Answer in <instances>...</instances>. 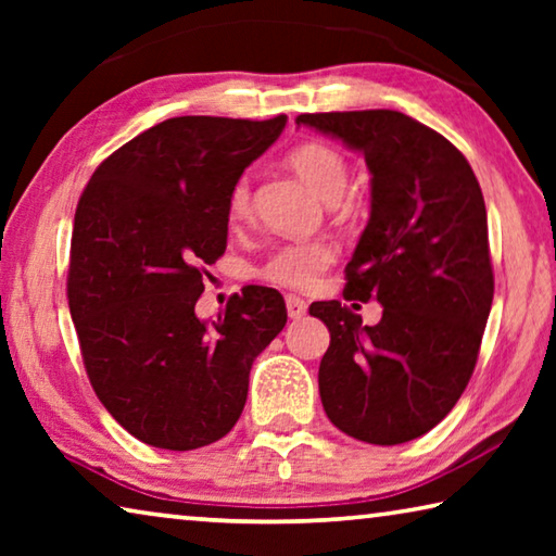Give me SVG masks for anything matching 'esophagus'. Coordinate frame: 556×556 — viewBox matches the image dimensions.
<instances>
[{
	"instance_id": "esophagus-1",
	"label": "esophagus",
	"mask_w": 556,
	"mask_h": 556,
	"mask_svg": "<svg viewBox=\"0 0 556 556\" xmlns=\"http://www.w3.org/2000/svg\"><path fill=\"white\" fill-rule=\"evenodd\" d=\"M287 314H289V318H294V321L304 318L306 316V301L294 296V294H287Z\"/></svg>"
}]
</instances>
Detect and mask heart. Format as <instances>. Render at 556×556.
Instances as JSON below:
<instances>
[{"label":"heart","instance_id":"1","mask_svg":"<svg viewBox=\"0 0 556 556\" xmlns=\"http://www.w3.org/2000/svg\"><path fill=\"white\" fill-rule=\"evenodd\" d=\"M289 166L299 174L312 191H316L326 203H336L345 193L351 181V166L341 152L321 142H306L289 154ZM252 215V184L248 176H240L228 193V220L242 225ZM336 248L328 240L287 242L277 248L260 267L262 279L271 285L308 291L314 289L326 269L333 265Z\"/></svg>","mask_w":556,"mask_h":556}]
</instances>
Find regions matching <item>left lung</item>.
Wrapping results in <instances>:
<instances>
[{"label": "left lung", "instance_id": "8db88e82", "mask_svg": "<svg viewBox=\"0 0 556 556\" xmlns=\"http://www.w3.org/2000/svg\"><path fill=\"white\" fill-rule=\"evenodd\" d=\"M296 125L363 152L372 174L345 294L380 301L382 318L363 326L341 301L308 308L331 331L324 409L357 441L404 444L454 409L481 351L495 287L481 186L446 137L397 110L316 112Z\"/></svg>", "mask_w": 556, "mask_h": 556}]
</instances>
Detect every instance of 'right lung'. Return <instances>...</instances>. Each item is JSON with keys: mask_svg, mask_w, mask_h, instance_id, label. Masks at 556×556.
Listing matches in <instances>:
<instances>
[{"mask_svg": "<svg viewBox=\"0 0 556 556\" xmlns=\"http://www.w3.org/2000/svg\"><path fill=\"white\" fill-rule=\"evenodd\" d=\"M271 119L172 117L102 162L75 208L68 306L92 390L131 437L191 451L223 439L250 368L287 324L277 289L244 287L201 321L205 265L228 244V193L275 144Z\"/></svg>", "mask_w": 556, "mask_h": 556, "instance_id": "obj_1", "label": "right lung"}]
</instances>
